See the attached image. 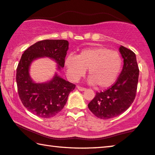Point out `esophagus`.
<instances>
[{"instance_id":"esophagus-1","label":"esophagus","mask_w":155,"mask_h":155,"mask_svg":"<svg viewBox=\"0 0 155 155\" xmlns=\"http://www.w3.org/2000/svg\"><path fill=\"white\" fill-rule=\"evenodd\" d=\"M78 89L79 90V91H84L86 90V88H84V87H80V86H78Z\"/></svg>"}]
</instances>
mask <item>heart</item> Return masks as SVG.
I'll list each match as a JSON object with an SVG mask.
<instances>
[{"label":"heart","instance_id":"heart-1","mask_svg":"<svg viewBox=\"0 0 155 155\" xmlns=\"http://www.w3.org/2000/svg\"><path fill=\"white\" fill-rule=\"evenodd\" d=\"M122 64V58L118 53L103 47L83 49L76 56H67L64 61L66 73L71 80H79L88 69L89 84H97L102 89L114 84Z\"/></svg>","mask_w":155,"mask_h":155}]
</instances>
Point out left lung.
I'll list each match as a JSON object with an SVG mask.
<instances>
[{"label":"left lung","mask_w":155,"mask_h":155,"mask_svg":"<svg viewBox=\"0 0 155 155\" xmlns=\"http://www.w3.org/2000/svg\"><path fill=\"white\" fill-rule=\"evenodd\" d=\"M119 52L123 59V67L115 84L106 91L96 93L88 104L90 111L102 119L119 116L130 107L136 96L139 70L134 52L123 46Z\"/></svg>","instance_id":"1"}]
</instances>
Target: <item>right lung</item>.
Masks as SVG:
<instances>
[{
    "mask_svg": "<svg viewBox=\"0 0 155 155\" xmlns=\"http://www.w3.org/2000/svg\"><path fill=\"white\" fill-rule=\"evenodd\" d=\"M68 45L66 40H43L30 46L21 56L16 76L18 96L25 107L39 117H53L61 111L75 85L61 78L58 72L47 82H35L30 75L31 64L37 59L48 58L58 64L57 71H61Z\"/></svg>",
    "mask_w": 155,
    "mask_h": 155,
    "instance_id": "obj_1",
    "label": "right lung"
}]
</instances>
